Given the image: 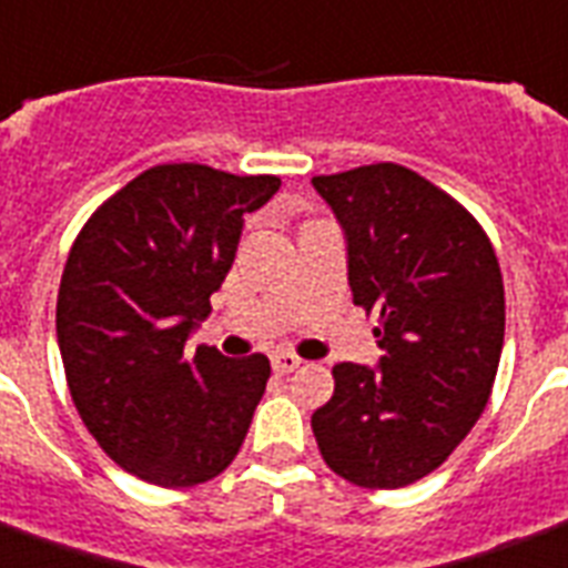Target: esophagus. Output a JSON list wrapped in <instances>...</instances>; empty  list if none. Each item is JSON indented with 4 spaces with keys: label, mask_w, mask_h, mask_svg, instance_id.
Returning a JSON list of instances; mask_svg holds the SVG:
<instances>
[{
    "label": "esophagus",
    "mask_w": 568,
    "mask_h": 568,
    "mask_svg": "<svg viewBox=\"0 0 568 568\" xmlns=\"http://www.w3.org/2000/svg\"><path fill=\"white\" fill-rule=\"evenodd\" d=\"M271 363H274V372H280V375H288V372L297 369L303 361L292 352H276L274 357H271Z\"/></svg>",
    "instance_id": "esophagus-1"
}]
</instances>
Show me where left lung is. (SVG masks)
Here are the masks:
<instances>
[{
  "label": "left lung",
  "mask_w": 568,
  "mask_h": 568,
  "mask_svg": "<svg viewBox=\"0 0 568 568\" xmlns=\"http://www.w3.org/2000/svg\"><path fill=\"white\" fill-rule=\"evenodd\" d=\"M313 187L339 220L354 303L378 315L384 352L375 366H333L315 440L354 486H410L467 438L495 384L506 324L495 246L456 199L399 163Z\"/></svg>",
  "instance_id": "1"
}]
</instances>
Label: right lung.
<instances>
[{"label": "right lung", "instance_id": "1", "mask_svg": "<svg viewBox=\"0 0 568 568\" xmlns=\"http://www.w3.org/2000/svg\"><path fill=\"white\" fill-rule=\"evenodd\" d=\"M276 190V175L163 163L106 199L73 241L55 303L64 378L103 453L145 483H207L244 444L267 357L184 352L235 262L244 214Z\"/></svg>", "mask_w": 568, "mask_h": 568}]
</instances>
